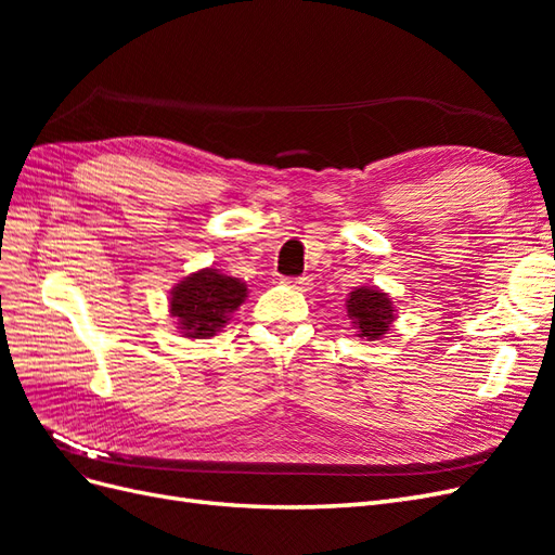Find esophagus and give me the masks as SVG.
Returning <instances> with one entry per match:
<instances>
[{"label":"esophagus","mask_w":555,"mask_h":555,"mask_svg":"<svg viewBox=\"0 0 555 555\" xmlns=\"http://www.w3.org/2000/svg\"><path fill=\"white\" fill-rule=\"evenodd\" d=\"M287 284H292L294 289H300V292H306V289H310V284H312V280H310V275H300V278H289L287 280Z\"/></svg>","instance_id":"34e87169"}]
</instances>
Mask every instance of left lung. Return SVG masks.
I'll use <instances>...</instances> for the list:
<instances>
[{
  "label": "left lung",
  "instance_id": "obj_1",
  "mask_svg": "<svg viewBox=\"0 0 555 555\" xmlns=\"http://www.w3.org/2000/svg\"><path fill=\"white\" fill-rule=\"evenodd\" d=\"M347 314L359 338L377 340L393 322L391 298L377 287H359L347 298Z\"/></svg>",
  "mask_w": 555,
  "mask_h": 555
}]
</instances>
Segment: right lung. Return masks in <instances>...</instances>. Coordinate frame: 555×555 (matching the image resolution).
<instances>
[{
	"label": "right lung",
	"mask_w": 555,
	"mask_h": 555,
	"mask_svg": "<svg viewBox=\"0 0 555 555\" xmlns=\"http://www.w3.org/2000/svg\"><path fill=\"white\" fill-rule=\"evenodd\" d=\"M247 296L245 282L204 268L180 280L171 292V317L188 338H212Z\"/></svg>",
	"instance_id": "right-lung-1"
}]
</instances>
